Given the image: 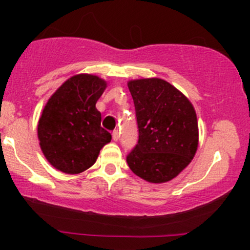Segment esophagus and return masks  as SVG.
Segmentation results:
<instances>
[{
  "label": "esophagus",
  "instance_id": "esophagus-1",
  "mask_svg": "<svg viewBox=\"0 0 250 250\" xmlns=\"http://www.w3.org/2000/svg\"><path fill=\"white\" fill-rule=\"evenodd\" d=\"M120 139V133L119 130H114L113 131V140L114 141H117V140Z\"/></svg>",
  "mask_w": 250,
  "mask_h": 250
}]
</instances>
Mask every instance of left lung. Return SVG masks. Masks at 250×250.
Wrapping results in <instances>:
<instances>
[{"label": "left lung", "mask_w": 250, "mask_h": 250, "mask_svg": "<svg viewBox=\"0 0 250 250\" xmlns=\"http://www.w3.org/2000/svg\"><path fill=\"white\" fill-rule=\"evenodd\" d=\"M128 88L136 111L139 141L127 156L135 175L150 183L176 177L199 146V125L191 102L157 77L131 80Z\"/></svg>", "instance_id": "1"}]
</instances>
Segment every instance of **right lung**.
<instances>
[{
  "label": "right lung",
  "instance_id": "add662e5",
  "mask_svg": "<svg viewBox=\"0 0 250 250\" xmlns=\"http://www.w3.org/2000/svg\"><path fill=\"white\" fill-rule=\"evenodd\" d=\"M107 82L90 74L71 76L44 105L37 125L40 147L48 162L65 174H80L96 162L111 135L101 127L97 100Z\"/></svg>",
  "mask_w": 250,
  "mask_h": 250
}]
</instances>
